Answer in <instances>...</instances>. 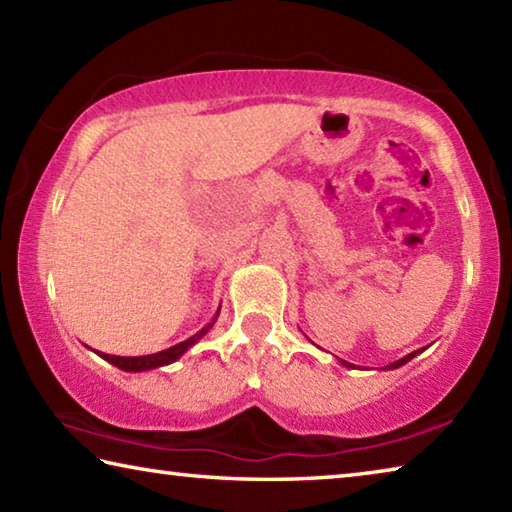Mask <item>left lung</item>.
Listing matches in <instances>:
<instances>
[{"label":"left lung","instance_id":"8db88e82","mask_svg":"<svg viewBox=\"0 0 512 512\" xmlns=\"http://www.w3.org/2000/svg\"><path fill=\"white\" fill-rule=\"evenodd\" d=\"M422 350H415V352H411V354H406V357L404 359H400V361H395V363H391V366H386V370H395V368H400V366H404V363H409L413 357H415V354H420ZM341 363H343V366L345 368H352V363H348V361H343L341 359Z\"/></svg>","mask_w":512,"mask_h":512}]
</instances>
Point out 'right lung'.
<instances>
[{
	"label": "right lung",
	"mask_w": 512,
	"mask_h": 512,
	"mask_svg": "<svg viewBox=\"0 0 512 512\" xmlns=\"http://www.w3.org/2000/svg\"><path fill=\"white\" fill-rule=\"evenodd\" d=\"M221 309V307H219ZM216 318H219V311H216V316L212 318V323H207L201 332H196L194 336H189L187 341L183 343H176L171 345V348L162 350V352H155V354H144V357H117V354H106V352H99L101 359H106L112 366H117L119 370H126V372H144V370H153V368H162V366H169V363L178 361L183 354L196 345L198 341L203 339V336L210 332V327L216 323Z\"/></svg>",
	"instance_id": "add662e5"
}]
</instances>
